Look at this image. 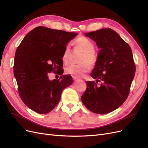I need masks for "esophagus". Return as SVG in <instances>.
Returning a JSON list of instances; mask_svg holds the SVG:
<instances>
[{"label": "esophagus", "instance_id": "obj_1", "mask_svg": "<svg viewBox=\"0 0 148 148\" xmlns=\"http://www.w3.org/2000/svg\"><path fill=\"white\" fill-rule=\"evenodd\" d=\"M73 81H76V80H77V79H78V78H77V77H73Z\"/></svg>", "mask_w": 148, "mask_h": 148}]
</instances>
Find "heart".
Instances as JSON below:
<instances>
[{"mask_svg": "<svg viewBox=\"0 0 148 148\" xmlns=\"http://www.w3.org/2000/svg\"><path fill=\"white\" fill-rule=\"evenodd\" d=\"M75 46L83 52L79 64H73L67 66L65 69V73L71 75L72 77L77 78L82 77L84 73H87L90 70L91 65L95 64L97 60V57L94 53L95 51V45L89 39L85 37H80L75 40ZM70 49L69 46H66L63 55H62V61L67 64L69 62Z\"/></svg>", "mask_w": 148, "mask_h": 148, "instance_id": "b5f03b06", "label": "heart"}]
</instances>
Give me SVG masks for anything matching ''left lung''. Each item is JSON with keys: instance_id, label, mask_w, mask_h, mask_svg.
<instances>
[{"instance_id": "8db88e82", "label": "left lung", "mask_w": 148, "mask_h": 148, "mask_svg": "<svg viewBox=\"0 0 148 148\" xmlns=\"http://www.w3.org/2000/svg\"><path fill=\"white\" fill-rule=\"evenodd\" d=\"M85 36L100 49L91 76L96 82L87 81L82 101L94 113L106 114L119 108L126 101L135 74L131 47L110 28H103ZM98 81H101L98 85Z\"/></svg>"}]
</instances>
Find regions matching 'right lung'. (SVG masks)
I'll return each mask as SVG.
<instances>
[{"label":"right lung","mask_w":148,"mask_h":148,"mask_svg":"<svg viewBox=\"0 0 148 148\" xmlns=\"http://www.w3.org/2000/svg\"><path fill=\"white\" fill-rule=\"evenodd\" d=\"M77 35L38 26L30 31L17 47L13 72L19 95L36 112H50L59 103L64 89L72 84L70 75H62V58L67 43ZM52 71L62 75L60 80L48 79L47 75Z\"/></svg>","instance_id":"right-lung-1"}]
</instances>
